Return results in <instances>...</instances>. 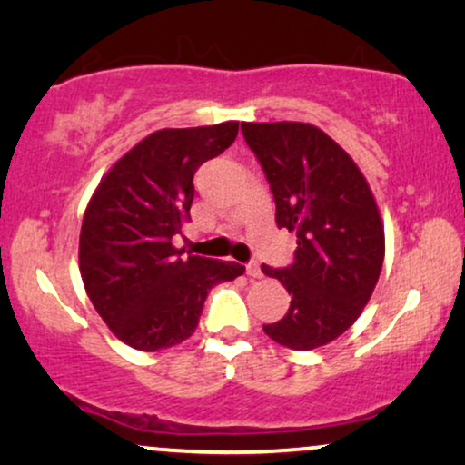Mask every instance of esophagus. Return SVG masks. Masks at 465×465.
Instances as JSON below:
<instances>
[{
  "mask_svg": "<svg viewBox=\"0 0 465 465\" xmlns=\"http://www.w3.org/2000/svg\"><path fill=\"white\" fill-rule=\"evenodd\" d=\"M247 275L253 277V279L262 277V271H260V264H258V262H250V264H247Z\"/></svg>",
  "mask_w": 465,
  "mask_h": 465,
  "instance_id": "obj_1",
  "label": "esophagus"
}]
</instances>
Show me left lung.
<instances>
[{
	"label": "left lung",
	"instance_id": "8db88e82",
	"mask_svg": "<svg viewBox=\"0 0 465 465\" xmlns=\"http://www.w3.org/2000/svg\"><path fill=\"white\" fill-rule=\"evenodd\" d=\"M272 199L279 228L296 232L294 262L262 264L292 296L264 332L309 351L353 326L379 282L385 232L379 207L353 158L322 129L304 123H241Z\"/></svg>",
	"mask_w": 465,
	"mask_h": 465
}]
</instances>
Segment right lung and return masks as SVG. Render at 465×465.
Segmentation results:
<instances>
[{
  "label": "right lung",
  "instance_id": "right-lung-1",
  "mask_svg": "<svg viewBox=\"0 0 465 465\" xmlns=\"http://www.w3.org/2000/svg\"><path fill=\"white\" fill-rule=\"evenodd\" d=\"M239 123L163 129L126 152L94 190L80 231V275L114 334L139 351L180 345L209 290L245 266L173 247L190 220L194 173L234 142Z\"/></svg>",
  "mask_w": 465,
  "mask_h": 465
}]
</instances>
